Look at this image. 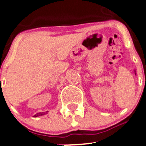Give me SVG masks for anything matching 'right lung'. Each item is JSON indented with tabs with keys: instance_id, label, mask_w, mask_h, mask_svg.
I'll list each match as a JSON object with an SVG mask.
<instances>
[{
	"instance_id": "1",
	"label": "right lung",
	"mask_w": 146,
	"mask_h": 146,
	"mask_svg": "<svg viewBox=\"0 0 146 146\" xmlns=\"http://www.w3.org/2000/svg\"><path fill=\"white\" fill-rule=\"evenodd\" d=\"M45 112H40V113H37V114H35L34 116V117H39V116H42V115L45 114Z\"/></svg>"
}]
</instances>
